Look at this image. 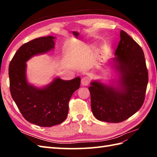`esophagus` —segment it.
I'll list each match as a JSON object with an SVG mask.
<instances>
[{"label":"esophagus","mask_w":157,"mask_h":157,"mask_svg":"<svg viewBox=\"0 0 157 157\" xmlns=\"http://www.w3.org/2000/svg\"><path fill=\"white\" fill-rule=\"evenodd\" d=\"M89 82H90V78L88 77H86V76L83 77L81 81V84L83 86H88L89 84Z\"/></svg>","instance_id":"34e87169"}]
</instances>
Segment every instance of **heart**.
<instances>
[{
    "mask_svg": "<svg viewBox=\"0 0 157 157\" xmlns=\"http://www.w3.org/2000/svg\"><path fill=\"white\" fill-rule=\"evenodd\" d=\"M90 48L89 46H86V51H88V50H90Z\"/></svg>",
    "mask_w": 157,
    "mask_h": 157,
    "instance_id": "1",
    "label": "heart"
}]
</instances>
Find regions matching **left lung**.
Wrapping results in <instances>:
<instances>
[{
    "label": "left lung",
    "instance_id": "left-lung-1",
    "mask_svg": "<svg viewBox=\"0 0 157 157\" xmlns=\"http://www.w3.org/2000/svg\"><path fill=\"white\" fill-rule=\"evenodd\" d=\"M115 55L111 63L119 76L117 85L94 80L88 88L93 115L109 123L125 121L141 108L148 81L144 52L123 30Z\"/></svg>",
    "mask_w": 157,
    "mask_h": 157
}]
</instances>
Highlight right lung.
<instances>
[{
    "label": "right lung",
    "instance_id": "add662e5",
    "mask_svg": "<svg viewBox=\"0 0 157 157\" xmlns=\"http://www.w3.org/2000/svg\"><path fill=\"white\" fill-rule=\"evenodd\" d=\"M54 36L36 38L23 44L10 62V92L13 101L26 120L41 127H52L65 121L69 101L79 89L80 78L63 80L56 77L49 84L38 88L29 84L27 62L32 56L44 54L55 48Z\"/></svg>",
    "mask_w": 157,
    "mask_h": 157
}]
</instances>
